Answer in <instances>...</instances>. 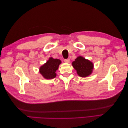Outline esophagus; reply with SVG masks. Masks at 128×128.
<instances>
[{
    "instance_id": "1",
    "label": "esophagus",
    "mask_w": 128,
    "mask_h": 128,
    "mask_svg": "<svg viewBox=\"0 0 128 128\" xmlns=\"http://www.w3.org/2000/svg\"><path fill=\"white\" fill-rule=\"evenodd\" d=\"M64 62L68 64L70 62V59H64Z\"/></svg>"
}]
</instances>
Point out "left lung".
I'll return each mask as SVG.
<instances>
[{"label": "left lung", "instance_id": "1", "mask_svg": "<svg viewBox=\"0 0 128 128\" xmlns=\"http://www.w3.org/2000/svg\"><path fill=\"white\" fill-rule=\"evenodd\" d=\"M72 66L76 70L77 75L81 77L90 76L93 72L94 64L92 62L82 56L76 58L72 62Z\"/></svg>", "mask_w": 128, "mask_h": 128}]
</instances>
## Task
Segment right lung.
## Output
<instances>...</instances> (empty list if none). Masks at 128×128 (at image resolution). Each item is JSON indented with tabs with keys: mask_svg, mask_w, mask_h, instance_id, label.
<instances>
[{
	"mask_svg": "<svg viewBox=\"0 0 128 128\" xmlns=\"http://www.w3.org/2000/svg\"><path fill=\"white\" fill-rule=\"evenodd\" d=\"M61 61L58 59L50 57L46 62L40 67V72L42 76L46 80L55 78L56 76V71L59 68Z\"/></svg>",
	"mask_w": 128,
	"mask_h": 128,
	"instance_id": "add662e5",
	"label": "right lung"
}]
</instances>
